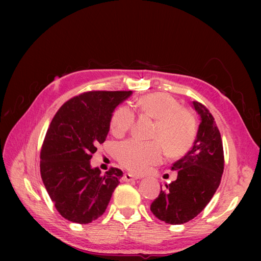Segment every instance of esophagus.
<instances>
[{
	"label": "esophagus",
	"mask_w": 261,
	"mask_h": 261,
	"mask_svg": "<svg viewBox=\"0 0 261 261\" xmlns=\"http://www.w3.org/2000/svg\"><path fill=\"white\" fill-rule=\"evenodd\" d=\"M123 181H130V180H134V179H137L136 177H134L132 174H129V173H125V174L123 175L122 177Z\"/></svg>",
	"instance_id": "1"
}]
</instances>
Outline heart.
<instances>
[{
	"mask_svg": "<svg viewBox=\"0 0 261 261\" xmlns=\"http://www.w3.org/2000/svg\"><path fill=\"white\" fill-rule=\"evenodd\" d=\"M137 111L155 120L151 132L153 141L145 143L130 138L118 144L117 161L128 171L140 174L150 165L161 162L163 148L170 156H179L192 147L196 137V121L188 110L167 92H152L140 97L135 103ZM135 123L129 107L116 108L110 118V129L116 137L123 136Z\"/></svg>",
	"mask_w": 261,
	"mask_h": 261,
	"instance_id": "1",
	"label": "heart"
}]
</instances>
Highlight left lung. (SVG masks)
<instances>
[{
    "mask_svg": "<svg viewBox=\"0 0 261 261\" xmlns=\"http://www.w3.org/2000/svg\"><path fill=\"white\" fill-rule=\"evenodd\" d=\"M193 106L200 115L198 133L193 148L172 164L177 178L152 201L150 210L169 224H183L207 206L218 189L224 170L222 139L215 117L198 101Z\"/></svg>",
    "mask_w": 261,
    "mask_h": 261,
    "instance_id": "left-lung-1",
    "label": "left lung"
}]
</instances>
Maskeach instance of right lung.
<instances>
[{"label": "right lung", "mask_w": 261, "mask_h": 261, "mask_svg": "<svg viewBox=\"0 0 261 261\" xmlns=\"http://www.w3.org/2000/svg\"><path fill=\"white\" fill-rule=\"evenodd\" d=\"M132 91H87L66 101L46 130L40 152L43 184L60 215L88 224L103 215L123 172L101 174L90 167L97 146L103 144L114 109Z\"/></svg>", "instance_id": "1"}]
</instances>
